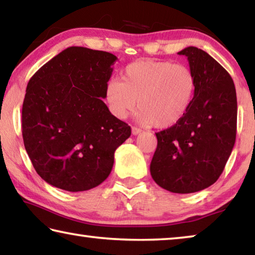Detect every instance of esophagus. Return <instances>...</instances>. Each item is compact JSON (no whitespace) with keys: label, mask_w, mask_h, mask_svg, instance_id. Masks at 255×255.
Instances as JSON below:
<instances>
[{"label":"esophagus","mask_w":255,"mask_h":255,"mask_svg":"<svg viewBox=\"0 0 255 255\" xmlns=\"http://www.w3.org/2000/svg\"><path fill=\"white\" fill-rule=\"evenodd\" d=\"M140 132H142V130H140L139 128H136V127L131 128V134L132 135H138V134H140Z\"/></svg>","instance_id":"esophagus-1"}]
</instances>
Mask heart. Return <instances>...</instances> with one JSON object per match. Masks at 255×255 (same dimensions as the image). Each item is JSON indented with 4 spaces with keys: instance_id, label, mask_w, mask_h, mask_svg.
Instances as JSON below:
<instances>
[{
    "instance_id": "1",
    "label": "heart",
    "mask_w": 255,
    "mask_h": 255,
    "mask_svg": "<svg viewBox=\"0 0 255 255\" xmlns=\"http://www.w3.org/2000/svg\"><path fill=\"white\" fill-rule=\"evenodd\" d=\"M196 91L193 72L168 60H138L125 67L120 80H111L105 101L118 119L134 111L142 125L158 128L175 126L187 115Z\"/></svg>"
}]
</instances>
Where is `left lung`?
<instances>
[{"label": "left lung", "instance_id": "left-lung-1", "mask_svg": "<svg viewBox=\"0 0 255 255\" xmlns=\"http://www.w3.org/2000/svg\"><path fill=\"white\" fill-rule=\"evenodd\" d=\"M177 54L195 74V96L180 123L155 134L150 172L159 187L192 193L215 183L225 169L236 139L237 96L229 73L207 52L188 47Z\"/></svg>", "mask_w": 255, "mask_h": 255}]
</instances>
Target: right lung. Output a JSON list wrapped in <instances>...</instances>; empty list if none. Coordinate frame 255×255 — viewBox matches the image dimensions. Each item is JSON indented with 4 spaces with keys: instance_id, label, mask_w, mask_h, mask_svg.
<instances>
[{
    "instance_id": "obj_1",
    "label": "right lung",
    "mask_w": 255,
    "mask_h": 255,
    "mask_svg": "<svg viewBox=\"0 0 255 255\" xmlns=\"http://www.w3.org/2000/svg\"><path fill=\"white\" fill-rule=\"evenodd\" d=\"M117 57L70 47L30 78L22 103L24 145L36 173L71 192L105 181L131 134L103 102Z\"/></svg>"
}]
</instances>
